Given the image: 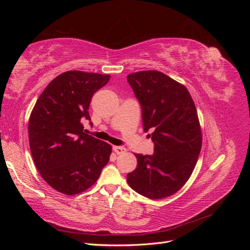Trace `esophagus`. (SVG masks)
Returning a JSON list of instances; mask_svg holds the SVG:
<instances>
[{
  "mask_svg": "<svg viewBox=\"0 0 250 250\" xmlns=\"http://www.w3.org/2000/svg\"><path fill=\"white\" fill-rule=\"evenodd\" d=\"M112 149L117 154H123V153L126 152V148L121 147V146H113Z\"/></svg>",
  "mask_w": 250,
  "mask_h": 250,
  "instance_id": "obj_1",
  "label": "esophagus"
}]
</instances>
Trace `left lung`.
<instances>
[{
  "label": "left lung",
  "instance_id": "left-lung-1",
  "mask_svg": "<svg viewBox=\"0 0 250 250\" xmlns=\"http://www.w3.org/2000/svg\"><path fill=\"white\" fill-rule=\"evenodd\" d=\"M127 81L142 106L144 130L152 129V155L135 154L127 174L133 190L150 199L178 192L192 175L202 145L199 119L187 87L158 71L129 74Z\"/></svg>",
  "mask_w": 250,
  "mask_h": 250
}]
</instances>
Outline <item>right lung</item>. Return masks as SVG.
<instances>
[{
	"mask_svg": "<svg viewBox=\"0 0 250 250\" xmlns=\"http://www.w3.org/2000/svg\"><path fill=\"white\" fill-rule=\"evenodd\" d=\"M109 75L67 71L53 79L37 99L29 119V145L41 176L65 195L84 192L99 178L111 146L83 132L90 121L94 94ZM92 124V122H90Z\"/></svg>",
	"mask_w": 250,
	"mask_h": 250,
	"instance_id": "1",
	"label": "right lung"
}]
</instances>
